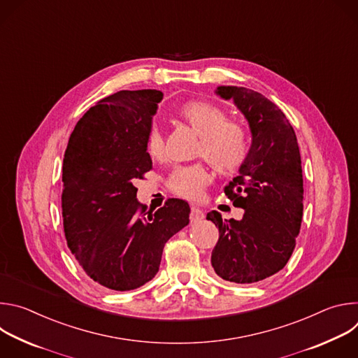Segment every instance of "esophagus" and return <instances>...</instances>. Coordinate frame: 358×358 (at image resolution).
<instances>
[{"label":"esophagus","instance_id":"1","mask_svg":"<svg viewBox=\"0 0 358 358\" xmlns=\"http://www.w3.org/2000/svg\"><path fill=\"white\" fill-rule=\"evenodd\" d=\"M189 220H191V222H198V221L203 220V213H202V210H199L198 207H191Z\"/></svg>","mask_w":358,"mask_h":358}]
</instances>
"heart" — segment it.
Instances as JSON below:
<instances>
[{
  "instance_id": "b5f03b06",
  "label": "heart",
  "mask_w": 358,
  "mask_h": 358,
  "mask_svg": "<svg viewBox=\"0 0 358 358\" xmlns=\"http://www.w3.org/2000/svg\"><path fill=\"white\" fill-rule=\"evenodd\" d=\"M181 119L199 136L196 155L206 157L221 174L239 173L249 160L252 138L246 126L228 120L227 112L210 101H191L180 110ZM145 152L152 160L166 157L164 141L160 131L152 127L145 136ZM211 181V174L203 163L176 167L167 178V188L177 196L199 199L203 188Z\"/></svg>"
}]
</instances>
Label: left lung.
<instances>
[{
    "label": "left lung",
    "mask_w": 358,
    "mask_h": 358,
    "mask_svg": "<svg viewBox=\"0 0 358 358\" xmlns=\"http://www.w3.org/2000/svg\"><path fill=\"white\" fill-rule=\"evenodd\" d=\"M234 99L252 131L245 167L225 195L243 208L241 221L218 211L207 218L220 229L211 264L215 273L234 283L261 282L285 268L296 246L303 217V174L297 138L285 113L264 94L236 86H220Z\"/></svg>",
    "instance_id": "obj_1"
}]
</instances>
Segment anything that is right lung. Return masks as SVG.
Instances as JSON below:
<instances>
[{
	"label": "right lung",
	"mask_w": 358,
	"mask_h": 358,
	"mask_svg": "<svg viewBox=\"0 0 358 358\" xmlns=\"http://www.w3.org/2000/svg\"><path fill=\"white\" fill-rule=\"evenodd\" d=\"M160 90H120L76 123L62 167L68 248L85 273L110 290L143 286L159 272L166 242L189 222V206L170 198L156 213L137 202L134 181L152 169L144 141Z\"/></svg>",
	"instance_id": "obj_1"
}]
</instances>
